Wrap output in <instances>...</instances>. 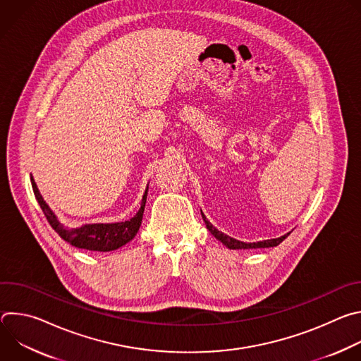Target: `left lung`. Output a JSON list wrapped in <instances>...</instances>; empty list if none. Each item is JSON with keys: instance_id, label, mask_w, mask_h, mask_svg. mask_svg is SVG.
<instances>
[{"instance_id": "obj_1", "label": "left lung", "mask_w": 361, "mask_h": 361, "mask_svg": "<svg viewBox=\"0 0 361 361\" xmlns=\"http://www.w3.org/2000/svg\"><path fill=\"white\" fill-rule=\"evenodd\" d=\"M201 216H202V220H204V223H205V226H207V228H209V231L220 241V243H223L227 248H230V250H250V248H267V247H276V245H279L283 240H286L288 235H290V233H287V234H284V235H281V237H279V238H271V240H263V241H257V243H244V241H240V240H235V238H233V237H230V235H227V234H224V233H221V231H219L207 219H205V216H204V213L201 212Z\"/></svg>"}]
</instances>
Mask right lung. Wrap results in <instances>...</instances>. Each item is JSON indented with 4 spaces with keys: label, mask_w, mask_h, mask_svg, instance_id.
I'll list each match as a JSON object with an SVG mask.
<instances>
[{
    "label": "right lung",
    "mask_w": 361,
    "mask_h": 361,
    "mask_svg": "<svg viewBox=\"0 0 361 361\" xmlns=\"http://www.w3.org/2000/svg\"><path fill=\"white\" fill-rule=\"evenodd\" d=\"M31 184H32L34 195L39 204L44 216L47 217L49 226L59 233V235L61 238H64L67 243H70L78 248H84V250H90V251H102V252L113 251V250L123 247L128 241H131L140 230V226L142 221V213H144V207H145V200H147V194H148V185L144 191L140 210L130 220L120 221V223L82 224L80 227L70 228V227L64 226L59 220L57 214L49 209V205L45 202L44 197L41 195L32 177H31Z\"/></svg>",
    "instance_id": "add662e5"
}]
</instances>
